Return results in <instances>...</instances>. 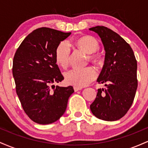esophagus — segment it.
Listing matches in <instances>:
<instances>
[{
  "label": "esophagus",
  "mask_w": 148,
  "mask_h": 148,
  "mask_svg": "<svg viewBox=\"0 0 148 148\" xmlns=\"http://www.w3.org/2000/svg\"><path fill=\"white\" fill-rule=\"evenodd\" d=\"M81 89H82V88L76 87V86H74V91H75V92L79 91V90H81Z\"/></svg>",
  "instance_id": "34e87169"
}]
</instances>
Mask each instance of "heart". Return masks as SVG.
<instances>
[{"label":"heart","instance_id":"b5f03b06","mask_svg":"<svg viewBox=\"0 0 148 148\" xmlns=\"http://www.w3.org/2000/svg\"><path fill=\"white\" fill-rule=\"evenodd\" d=\"M74 45L81 51L88 54L90 60L94 62H99L101 56L97 51L99 49V42L95 37L90 35H84L76 39ZM70 47L67 42H62L56 49V61L57 64L66 68L68 66L70 57ZM97 72L93 67H87L82 69H72L64 74L67 84L84 87L91 83L96 78Z\"/></svg>","mask_w":148,"mask_h":148}]
</instances>
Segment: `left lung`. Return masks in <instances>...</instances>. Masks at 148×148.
I'll return each mask as SVG.
<instances>
[{"mask_svg": "<svg viewBox=\"0 0 148 148\" xmlns=\"http://www.w3.org/2000/svg\"><path fill=\"white\" fill-rule=\"evenodd\" d=\"M101 38L106 53L97 81L106 88L98 89L90 105L92 114L106 121H115L129 111L138 86L137 61L132 47L118 33L104 26L89 28Z\"/></svg>", "mask_w": 148, "mask_h": 148, "instance_id": "left-lung-1", "label": "left lung"}]
</instances>
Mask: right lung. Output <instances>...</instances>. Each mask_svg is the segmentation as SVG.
Instances as JSON below:
<instances>
[{
    "mask_svg": "<svg viewBox=\"0 0 148 148\" xmlns=\"http://www.w3.org/2000/svg\"><path fill=\"white\" fill-rule=\"evenodd\" d=\"M70 34L37 28L25 37L14 54L12 74L16 94L25 113L40 125L60 119L74 92L72 86L53 85L64 79L56 61V49Z\"/></svg>",
    "mask_w": 148,
    "mask_h": 148,
    "instance_id": "right-lung-1",
    "label": "right lung"
}]
</instances>
